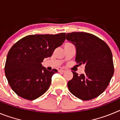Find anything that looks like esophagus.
<instances>
[{
  "label": "esophagus",
  "mask_w": 120,
  "mask_h": 120,
  "mask_svg": "<svg viewBox=\"0 0 120 120\" xmlns=\"http://www.w3.org/2000/svg\"><path fill=\"white\" fill-rule=\"evenodd\" d=\"M65 71V70H59V72H60V73H64V72Z\"/></svg>",
  "instance_id": "34e87169"
}]
</instances>
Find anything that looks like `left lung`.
Listing matches in <instances>:
<instances>
[{
    "instance_id": "obj_1",
    "label": "left lung",
    "mask_w": 120,
    "mask_h": 120,
    "mask_svg": "<svg viewBox=\"0 0 120 120\" xmlns=\"http://www.w3.org/2000/svg\"><path fill=\"white\" fill-rule=\"evenodd\" d=\"M66 40L76 47L77 64L85 65L83 74L72 71L68 82V90L75 96L89 100L100 96L106 90L114 72L113 58L108 44L94 35L86 32L67 33Z\"/></svg>"
}]
</instances>
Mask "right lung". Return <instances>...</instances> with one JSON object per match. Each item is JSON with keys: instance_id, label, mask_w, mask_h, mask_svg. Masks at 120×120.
<instances>
[{"instance_id": "1", "label": "right lung", "mask_w": 120, "mask_h": 120, "mask_svg": "<svg viewBox=\"0 0 120 120\" xmlns=\"http://www.w3.org/2000/svg\"><path fill=\"white\" fill-rule=\"evenodd\" d=\"M65 33L30 35L18 41L6 57L5 73L9 85L18 96L33 100L47 91L56 69L48 71L41 62L52 56L64 43Z\"/></svg>"}]
</instances>
